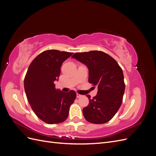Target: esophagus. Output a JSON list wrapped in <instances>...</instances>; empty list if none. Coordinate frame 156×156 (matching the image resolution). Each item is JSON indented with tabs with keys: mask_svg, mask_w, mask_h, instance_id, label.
Wrapping results in <instances>:
<instances>
[{
	"mask_svg": "<svg viewBox=\"0 0 156 156\" xmlns=\"http://www.w3.org/2000/svg\"><path fill=\"white\" fill-rule=\"evenodd\" d=\"M81 96H82V95H81V94H77V98H81Z\"/></svg>",
	"mask_w": 156,
	"mask_h": 156,
	"instance_id": "esophagus-1",
	"label": "esophagus"
}]
</instances>
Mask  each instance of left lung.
Segmentation results:
<instances>
[{"instance_id":"obj_1","label":"left lung","mask_w":156,"mask_h":156,"mask_svg":"<svg viewBox=\"0 0 156 156\" xmlns=\"http://www.w3.org/2000/svg\"><path fill=\"white\" fill-rule=\"evenodd\" d=\"M72 58L85 64L88 82L98 87L96 96L83 108V116L90 123L101 124L111 120L121 106L125 90L122 69L110 55L100 51L76 53Z\"/></svg>"}]
</instances>
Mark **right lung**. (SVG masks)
Returning <instances> with one entry per match:
<instances>
[{
	"label": "right lung",
	"mask_w": 156,
	"mask_h": 156,
	"mask_svg": "<svg viewBox=\"0 0 156 156\" xmlns=\"http://www.w3.org/2000/svg\"><path fill=\"white\" fill-rule=\"evenodd\" d=\"M73 53L58 50L42 52L32 60L24 80L27 100L40 120L49 124L61 123L67 119L69 107L76 98L73 90L62 92L55 88L60 67Z\"/></svg>",
	"instance_id": "right-lung-1"
}]
</instances>
